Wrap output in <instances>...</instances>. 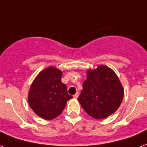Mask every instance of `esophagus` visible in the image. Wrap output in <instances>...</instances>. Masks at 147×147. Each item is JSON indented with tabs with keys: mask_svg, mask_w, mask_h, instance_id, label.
I'll use <instances>...</instances> for the list:
<instances>
[{
	"mask_svg": "<svg viewBox=\"0 0 147 147\" xmlns=\"http://www.w3.org/2000/svg\"><path fill=\"white\" fill-rule=\"evenodd\" d=\"M78 95H79V94H78V92H76V93L75 94V95H74V96H73V97L75 98H77L78 97Z\"/></svg>",
	"mask_w": 147,
	"mask_h": 147,
	"instance_id": "obj_1",
	"label": "esophagus"
}]
</instances>
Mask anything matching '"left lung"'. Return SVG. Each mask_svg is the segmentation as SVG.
Wrapping results in <instances>:
<instances>
[{
  "label": "left lung",
  "mask_w": 147,
  "mask_h": 147,
  "mask_svg": "<svg viewBox=\"0 0 147 147\" xmlns=\"http://www.w3.org/2000/svg\"><path fill=\"white\" fill-rule=\"evenodd\" d=\"M86 76L78 98L84 110L97 119L114 113L123 101L124 89L113 70L101 65L88 69Z\"/></svg>",
  "instance_id": "left-lung-1"
}]
</instances>
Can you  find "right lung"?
<instances>
[{
  "instance_id": "1",
  "label": "right lung",
  "mask_w": 147,
  "mask_h": 147,
  "mask_svg": "<svg viewBox=\"0 0 147 147\" xmlns=\"http://www.w3.org/2000/svg\"><path fill=\"white\" fill-rule=\"evenodd\" d=\"M62 72L50 66L40 72L32 82L28 92V103L32 110L44 119L50 120L62 113L66 102L72 98L67 86L61 82Z\"/></svg>"
}]
</instances>
